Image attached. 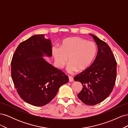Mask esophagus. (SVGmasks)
I'll return each mask as SVG.
<instances>
[{
	"label": "esophagus",
	"instance_id": "obj_1",
	"mask_svg": "<svg viewBox=\"0 0 128 128\" xmlns=\"http://www.w3.org/2000/svg\"><path fill=\"white\" fill-rule=\"evenodd\" d=\"M69 82H73L74 81L73 77H72V76H69Z\"/></svg>",
	"mask_w": 128,
	"mask_h": 128
}]
</instances>
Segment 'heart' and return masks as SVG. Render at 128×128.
Here are the masks:
<instances>
[{
  "instance_id": "heart-1",
  "label": "heart",
  "mask_w": 128,
  "mask_h": 128,
  "mask_svg": "<svg viewBox=\"0 0 128 128\" xmlns=\"http://www.w3.org/2000/svg\"><path fill=\"white\" fill-rule=\"evenodd\" d=\"M97 48L93 42L86 41L77 37H69L63 40L61 48L53 47L52 56L56 66L63 68L69 62L67 67L69 73L78 70L83 72L90 67L96 56Z\"/></svg>"
}]
</instances>
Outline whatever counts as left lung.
Listing matches in <instances>:
<instances>
[{"mask_svg": "<svg viewBox=\"0 0 128 128\" xmlns=\"http://www.w3.org/2000/svg\"><path fill=\"white\" fill-rule=\"evenodd\" d=\"M90 34L97 45V55L90 67L74 79L83 86L77 94L78 98L85 104L92 106L102 102L113 90L116 77V62L106 42Z\"/></svg>", "mask_w": 128, "mask_h": 128, "instance_id": "left-lung-1", "label": "left lung"}]
</instances>
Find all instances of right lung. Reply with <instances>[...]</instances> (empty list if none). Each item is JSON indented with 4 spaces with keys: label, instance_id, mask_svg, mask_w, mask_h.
<instances>
[{
    "label": "right lung",
    "instance_id": "right-lung-1",
    "mask_svg": "<svg viewBox=\"0 0 128 128\" xmlns=\"http://www.w3.org/2000/svg\"><path fill=\"white\" fill-rule=\"evenodd\" d=\"M44 34H35L18 45L11 62V75L20 97L26 102L42 106L54 98L68 77L48 63L51 41Z\"/></svg>",
    "mask_w": 128,
    "mask_h": 128
}]
</instances>
